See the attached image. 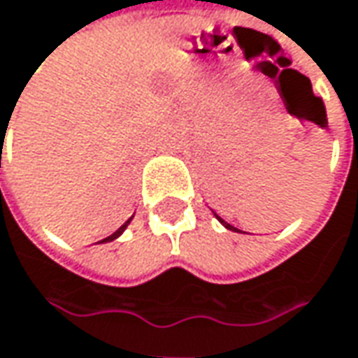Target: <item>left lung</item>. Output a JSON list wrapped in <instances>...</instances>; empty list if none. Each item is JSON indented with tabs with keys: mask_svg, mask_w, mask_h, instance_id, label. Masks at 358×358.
<instances>
[{
	"mask_svg": "<svg viewBox=\"0 0 358 358\" xmlns=\"http://www.w3.org/2000/svg\"><path fill=\"white\" fill-rule=\"evenodd\" d=\"M213 215H215V217H217V220H220V224L224 225V227H227V229H231V231H240V229H238V227H234V225H231V224H227V222H225V220H222V217H220V215H217V213H215V211H213Z\"/></svg>",
	"mask_w": 358,
	"mask_h": 358,
	"instance_id": "obj_1",
	"label": "left lung"
}]
</instances>
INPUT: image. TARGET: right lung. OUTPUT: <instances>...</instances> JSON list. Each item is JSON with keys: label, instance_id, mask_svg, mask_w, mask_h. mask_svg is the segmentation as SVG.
Returning a JSON list of instances; mask_svg holds the SVG:
<instances>
[{"label": "right lung", "instance_id": "1", "mask_svg": "<svg viewBox=\"0 0 358 358\" xmlns=\"http://www.w3.org/2000/svg\"><path fill=\"white\" fill-rule=\"evenodd\" d=\"M131 220H133V217H129V220H127V222H124V224L120 225V227H118L117 231H115V234H113V236H108V238H104V240H100L99 243H104V241H113V240H117L118 236H120V234H122V231H124V229H127V225L131 224Z\"/></svg>", "mask_w": 358, "mask_h": 358}]
</instances>
